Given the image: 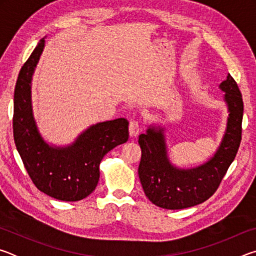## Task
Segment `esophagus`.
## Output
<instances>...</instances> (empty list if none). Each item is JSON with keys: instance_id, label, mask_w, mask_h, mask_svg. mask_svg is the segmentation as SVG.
<instances>
[{"instance_id": "1", "label": "esophagus", "mask_w": 256, "mask_h": 256, "mask_svg": "<svg viewBox=\"0 0 256 256\" xmlns=\"http://www.w3.org/2000/svg\"><path fill=\"white\" fill-rule=\"evenodd\" d=\"M128 131L130 136H136L138 132H140V124H138V120H131L128 125Z\"/></svg>"}]
</instances>
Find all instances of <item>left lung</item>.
Here are the masks:
<instances>
[{
	"label": "left lung",
	"instance_id": "left-lung-1",
	"mask_svg": "<svg viewBox=\"0 0 256 256\" xmlns=\"http://www.w3.org/2000/svg\"><path fill=\"white\" fill-rule=\"evenodd\" d=\"M219 88L226 92L224 102L229 112L227 128L214 157L201 166L190 170L172 166L162 128L150 126L138 136L142 152L138 178L146 198L157 206L177 210L206 201L219 188L235 159L242 140L244 104L240 90L230 74Z\"/></svg>",
	"mask_w": 256,
	"mask_h": 256
}]
</instances>
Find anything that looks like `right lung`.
<instances>
[{
    "mask_svg": "<svg viewBox=\"0 0 256 256\" xmlns=\"http://www.w3.org/2000/svg\"><path fill=\"white\" fill-rule=\"evenodd\" d=\"M44 46L42 38L21 68L16 84V146L38 190L56 200L79 201L96 188L99 164L104 156L128 141V122L125 118H118L94 124L68 146L46 144L37 128L32 105V79Z\"/></svg>",
    "mask_w": 256,
    "mask_h": 256,
    "instance_id": "add662e5",
    "label": "right lung"
}]
</instances>
